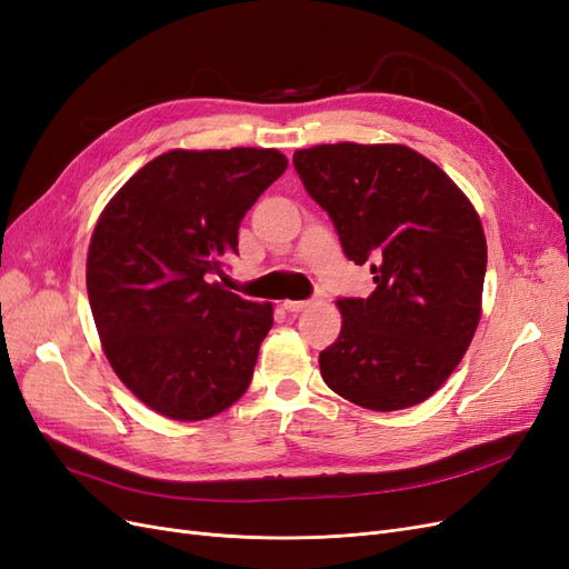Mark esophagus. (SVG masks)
Masks as SVG:
<instances>
[{"label":"esophagus","mask_w":569,"mask_h":569,"mask_svg":"<svg viewBox=\"0 0 569 569\" xmlns=\"http://www.w3.org/2000/svg\"><path fill=\"white\" fill-rule=\"evenodd\" d=\"M289 313H301V311H306L308 306H311V301H284L282 303Z\"/></svg>","instance_id":"34e87169"}]
</instances>
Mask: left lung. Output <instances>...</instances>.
Returning <instances> with one entry per match:
<instances>
[{
    "instance_id": "left-lung-1",
    "label": "left lung",
    "mask_w": 569,
    "mask_h": 569,
    "mask_svg": "<svg viewBox=\"0 0 569 569\" xmlns=\"http://www.w3.org/2000/svg\"><path fill=\"white\" fill-rule=\"evenodd\" d=\"M295 168L332 218L372 295L343 297L341 332L320 351L325 385L368 410L429 399L468 351L481 316L487 239L456 182L403 144L299 149Z\"/></svg>"
}]
</instances>
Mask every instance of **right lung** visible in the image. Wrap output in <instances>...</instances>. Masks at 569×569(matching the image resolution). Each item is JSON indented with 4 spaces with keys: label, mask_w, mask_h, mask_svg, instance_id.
Instances as JSON below:
<instances>
[{
    "label": "right lung",
    "mask_w": 569,
    "mask_h": 569,
    "mask_svg": "<svg viewBox=\"0 0 569 569\" xmlns=\"http://www.w3.org/2000/svg\"><path fill=\"white\" fill-rule=\"evenodd\" d=\"M287 170L278 149H173L101 213L88 297L111 368L170 420H203L251 382L272 306L211 282L237 253L239 222Z\"/></svg>",
    "instance_id": "right-lung-1"
}]
</instances>
